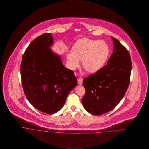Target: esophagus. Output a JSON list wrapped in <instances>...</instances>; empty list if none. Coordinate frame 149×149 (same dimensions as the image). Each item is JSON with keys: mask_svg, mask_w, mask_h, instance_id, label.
<instances>
[{"mask_svg": "<svg viewBox=\"0 0 149 149\" xmlns=\"http://www.w3.org/2000/svg\"><path fill=\"white\" fill-rule=\"evenodd\" d=\"M83 79L81 78V77H80V78H79V79H77V82H78V84H79V85H82V84H83Z\"/></svg>", "mask_w": 149, "mask_h": 149, "instance_id": "1", "label": "esophagus"}]
</instances>
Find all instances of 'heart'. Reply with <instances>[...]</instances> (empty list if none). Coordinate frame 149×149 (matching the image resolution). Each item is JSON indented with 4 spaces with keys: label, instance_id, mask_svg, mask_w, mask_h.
<instances>
[{
    "label": "heart",
    "instance_id": "1",
    "mask_svg": "<svg viewBox=\"0 0 149 149\" xmlns=\"http://www.w3.org/2000/svg\"><path fill=\"white\" fill-rule=\"evenodd\" d=\"M109 53V47L106 42L83 38L74 44L72 53L66 54V62L70 69L74 70L82 60L85 70L95 73L104 66Z\"/></svg>",
    "mask_w": 149,
    "mask_h": 149
}]
</instances>
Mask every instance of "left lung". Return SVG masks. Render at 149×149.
<instances>
[{
  "label": "left lung",
  "mask_w": 149,
  "mask_h": 149,
  "mask_svg": "<svg viewBox=\"0 0 149 149\" xmlns=\"http://www.w3.org/2000/svg\"><path fill=\"white\" fill-rule=\"evenodd\" d=\"M111 38L114 45L113 53L106 65L83 80L85 94L83 105L95 115L104 114L116 106L125 96L130 83V54L118 40Z\"/></svg>",
  "instance_id": "obj_1"
}]
</instances>
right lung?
I'll use <instances>...</instances> for the list:
<instances>
[{"label": "right lung", "mask_w": 149, "mask_h": 149, "mask_svg": "<svg viewBox=\"0 0 149 149\" xmlns=\"http://www.w3.org/2000/svg\"><path fill=\"white\" fill-rule=\"evenodd\" d=\"M53 44L52 34L36 38L26 50L21 66L22 84L28 101L47 114L59 111L77 84L74 72L66 68L60 56L51 49Z\"/></svg>", "instance_id": "1"}]
</instances>
